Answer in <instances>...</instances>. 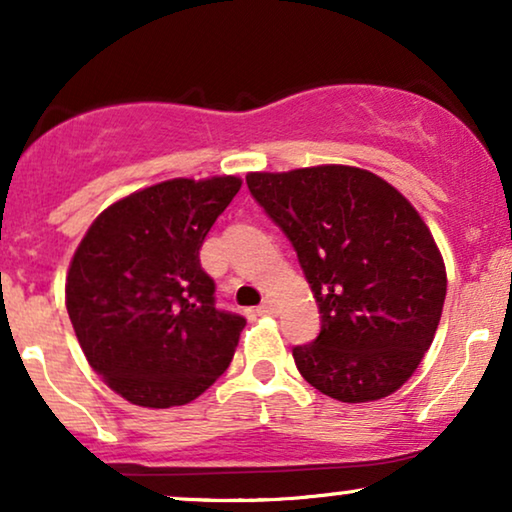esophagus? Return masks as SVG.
Listing matches in <instances>:
<instances>
[{
  "label": "esophagus",
  "mask_w": 512,
  "mask_h": 512,
  "mask_svg": "<svg viewBox=\"0 0 512 512\" xmlns=\"http://www.w3.org/2000/svg\"><path fill=\"white\" fill-rule=\"evenodd\" d=\"M276 311H278L276 301H271V299H264L262 304L257 306V315H273Z\"/></svg>",
  "instance_id": "1"
}]
</instances>
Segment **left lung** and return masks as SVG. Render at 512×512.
I'll list each match as a JSON object with an SVG mask.
<instances>
[{
    "instance_id": "left-lung-1",
    "label": "left lung",
    "mask_w": 512,
    "mask_h": 512,
    "mask_svg": "<svg viewBox=\"0 0 512 512\" xmlns=\"http://www.w3.org/2000/svg\"><path fill=\"white\" fill-rule=\"evenodd\" d=\"M248 190L283 229L320 308V334L292 350L331 399L390 397L413 376L441 322L448 276L429 227L403 194L345 164L253 171Z\"/></svg>"
}]
</instances>
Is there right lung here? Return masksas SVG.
<instances>
[{
    "instance_id": "1",
    "label": "right lung",
    "mask_w": 512,
    "mask_h": 512,
    "mask_svg": "<svg viewBox=\"0 0 512 512\" xmlns=\"http://www.w3.org/2000/svg\"><path fill=\"white\" fill-rule=\"evenodd\" d=\"M241 178H171L104 208L69 264L67 313L92 369L134 406H183L232 362L241 315L215 308L199 248Z\"/></svg>"
}]
</instances>
